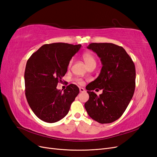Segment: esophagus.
Instances as JSON below:
<instances>
[{"label": "esophagus", "instance_id": "34e87169", "mask_svg": "<svg viewBox=\"0 0 157 157\" xmlns=\"http://www.w3.org/2000/svg\"><path fill=\"white\" fill-rule=\"evenodd\" d=\"M79 90H80V92H85V90L83 88H80Z\"/></svg>", "mask_w": 157, "mask_h": 157}]
</instances>
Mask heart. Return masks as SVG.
<instances>
[{
    "label": "heart",
    "mask_w": 157,
    "mask_h": 157,
    "mask_svg": "<svg viewBox=\"0 0 157 157\" xmlns=\"http://www.w3.org/2000/svg\"><path fill=\"white\" fill-rule=\"evenodd\" d=\"M82 58L85 63H86L87 67H88V66L91 65H96V58H95V56L92 53H90V52H85V53L82 54ZM72 63H73V59H71L69 63V67H71V65H72ZM77 81L79 84L82 83V80L79 78L77 79Z\"/></svg>",
    "instance_id": "b5f03b06"
}]
</instances>
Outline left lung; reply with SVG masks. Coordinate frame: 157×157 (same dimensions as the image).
Wrapping results in <instances>:
<instances>
[{
  "instance_id": "left-lung-1",
  "label": "left lung",
  "mask_w": 157,
  "mask_h": 157,
  "mask_svg": "<svg viewBox=\"0 0 157 157\" xmlns=\"http://www.w3.org/2000/svg\"><path fill=\"white\" fill-rule=\"evenodd\" d=\"M87 48L96 52L103 65L98 77L88 85L89 99L84 104L88 115L101 124L118 119L130 102L136 87V68L122 46L112 43H91ZM99 88L98 97L91 90Z\"/></svg>"
}]
</instances>
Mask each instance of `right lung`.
Here are the masks:
<instances>
[{"label":"right lung","mask_w":157,"mask_h":157,"mask_svg":"<svg viewBox=\"0 0 157 157\" xmlns=\"http://www.w3.org/2000/svg\"><path fill=\"white\" fill-rule=\"evenodd\" d=\"M80 47V44L63 42L44 44L27 60L24 74L25 96L32 111L40 120L53 123L67 115L79 88L71 84L62 92L56 87Z\"/></svg>","instance_id":"add662e5"}]
</instances>
